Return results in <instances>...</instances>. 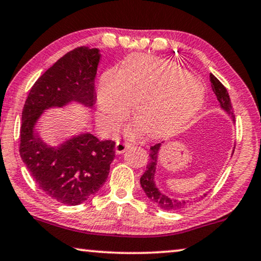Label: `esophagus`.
<instances>
[{"label": "esophagus", "mask_w": 261, "mask_h": 261, "mask_svg": "<svg viewBox=\"0 0 261 261\" xmlns=\"http://www.w3.org/2000/svg\"><path fill=\"white\" fill-rule=\"evenodd\" d=\"M129 148H130L129 143L118 141L116 143V153H117V155H120V153L125 152L126 149H129Z\"/></svg>", "instance_id": "obj_1"}]
</instances>
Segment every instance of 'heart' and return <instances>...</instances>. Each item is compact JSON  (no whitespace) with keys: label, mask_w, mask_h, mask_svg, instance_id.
Returning <instances> with one entry per match:
<instances>
[{"label":"heart","mask_w":261,"mask_h":261,"mask_svg":"<svg viewBox=\"0 0 261 261\" xmlns=\"http://www.w3.org/2000/svg\"><path fill=\"white\" fill-rule=\"evenodd\" d=\"M204 99L202 83L174 62L135 54L124 61L120 72L102 73L97 89V108L109 129L129 116L135 102L138 118L131 135L142 130L150 138L172 134L188 122Z\"/></svg>","instance_id":"b5f03b06"}]
</instances>
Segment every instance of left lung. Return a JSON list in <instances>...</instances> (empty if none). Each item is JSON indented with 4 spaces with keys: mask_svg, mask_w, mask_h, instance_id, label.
<instances>
[{
    "mask_svg": "<svg viewBox=\"0 0 261 261\" xmlns=\"http://www.w3.org/2000/svg\"><path fill=\"white\" fill-rule=\"evenodd\" d=\"M209 78H211L213 92L215 93L216 98H218L220 106H221V109L225 110V111L228 113L230 117H232V119L234 122V120H236V117H234V115H233L232 102H230L229 94H228V92H227L226 87L223 86L222 84L219 82V79L215 78L213 74L209 75ZM161 145L162 144L159 143V144L152 145L151 148H150L149 163H148V166H146L145 172L142 175V177H141V186H142L143 190H144V193L146 194V196H148L153 203H156L157 205H159L161 209H164V211H177V209H183V208L188 207L190 203L195 202L196 200L171 199V197L167 196L166 194L161 193L159 188H157L155 185V172H156L157 159H159V151L161 149ZM205 195H207V194H203V195L200 197L202 199V197H205Z\"/></svg>",
    "mask_w": 261,
    "mask_h": 261,
    "instance_id": "obj_1",
    "label": "left lung"
}]
</instances>
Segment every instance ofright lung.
<instances>
[{
  "label": "right lung",
  "mask_w": 261,
  "mask_h": 261,
  "mask_svg": "<svg viewBox=\"0 0 261 261\" xmlns=\"http://www.w3.org/2000/svg\"><path fill=\"white\" fill-rule=\"evenodd\" d=\"M99 60L98 48L82 46L66 53L36 80L22 111L21 159L39 188L67 205L83 203L99 192L115 159L116 143L85 132L50 146L39 137L35 125L47 109L72 101L93 108Z\"/></svg>",
  "instance_id": "1"
}]
</instances>
